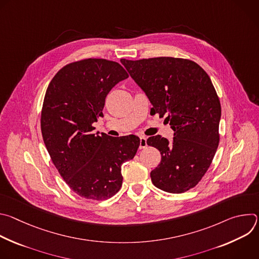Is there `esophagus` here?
<instances>
[{"mask_svg":"<svg viewBox=\"0 0 259 259\" xmlns=\"http://www.w3.org/2000/svg\"><path fill=\"white\" fill-rule=\"evenodd\" d=\"M147 146V142H146V138L144 136H141L140 137V140H139V149L142 150V149H145V147Z\"/></svg>","mask_w":259,"mask_h":259,"instance_id":"esophagus-1","label":"esophagus"}]
</instances>
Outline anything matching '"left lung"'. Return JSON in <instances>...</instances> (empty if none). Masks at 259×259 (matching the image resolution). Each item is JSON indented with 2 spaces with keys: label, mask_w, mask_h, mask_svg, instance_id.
Masks as SVG:
<instances>
[{
  "label": "left lung",
  "mask_w": 259,
  "mask_h": 259,
  "mask_svg": "<svg viewBox=\"0 0 259 259\" xmlns=\"http://www.w3.org/2000/svg\"><path fill=\"white\" fill-rule=\"evenodd\" d=\"M121 62L156 113L166 116L174 130L171 142L160 135L146 140L162 156L151 172L154 186L172 194L195 188L210 167L219 143L220 101L207 72L184 58H123Z\"/></svg>",
  "instance_id": "left-lung-1"
}]
</instances>
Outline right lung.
<instances>
[{"label": "right lung", "instance_id": "right-lung-1", "mask_svg": "<svg viewBox=\"0 0 259 259\" xmlns=\"http://www.w3.org/2000/svg\"><path fill=\"white\" fill-rule=\"evenodd\" d=\"M128 77L116 61L86 58L64 65L47 88L41 113L43 139L60 176L82 198L102 201L117 194L122 165L137 152L135 135L114 138L92 132L106 95Z\"/></svg>", "mask_w": 259, "mask_h": 259}]
</instances>
